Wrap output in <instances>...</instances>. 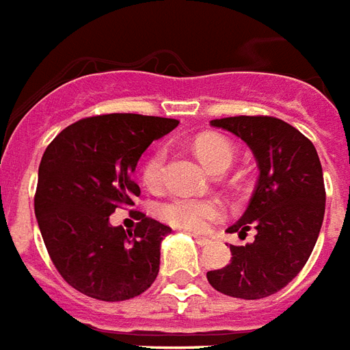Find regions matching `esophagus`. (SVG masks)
I'll use <instances>...</instances> for the list:
<instances>
[{"label": "esophagus", "mask_w": 350, "mask_h": 350, "mask_svg": "<svg viewBox=\"0 0 350 350\" xmlns=\"http://www.w3.org/2000/svg\"><path fill=\"white\" fill-rule=\"evenodd\" d=\"M193 239H196V242H198L200 246H206V244H211V239H206V237H200V234H193Z\"/></svg>", "instance_id": "obj_1"}]
</instances>
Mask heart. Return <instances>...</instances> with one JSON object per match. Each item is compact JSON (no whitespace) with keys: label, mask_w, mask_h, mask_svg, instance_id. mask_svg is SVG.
Segmentation results:
<instances>
[{"label":"heart","mask_w":350,"mask_h":350,"mask_svg":"<svg viewBox=\"0 0 350 350\" xmlns=\"http://www.w3.org/2000/svg\"><path fill=\"white\" fill-rule=\"evenodd\" d=\"M193 149L203 164L216 172L224 165L231 164L233 160V145L226 137L218 134H203L193 142ZM165 152L162 149L154 150L142 167V180L150 190L162 185L164 178ZM160 218L173 228L192 231V233H205L214 221L224 216V206L214 200H201V198H188L177 196L172 198L158 208Z\"/></svg>","instance_id":"b5f03b06"}]
</instances>
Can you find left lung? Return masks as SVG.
<instances>
[{
  "instance_id": "left-lung-1",
  "label": "left lung",
  "mask_w": 350,
  "mask_h": 350,
  "mask_svg": "<svg viewBox=\"0 0 350 350\" xmlns=\"http://www.w3.org/2000/svg\"><path fill=\"white\" fill-rule=\"evenodd\" d=\"M211 124L248 145L259 177L248 208L228 229L242 239L256 229V241L231 244V262L206 272V280L228 297H270L304 269L317 242L326 201L321 160L302 132L276 117H226Z\"/></svg>"
}]
</instances>
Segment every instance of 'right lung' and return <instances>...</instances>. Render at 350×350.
<instances>
[{
  "label": "right lung",
  "mask_w": 350,
  "mask_h": 350,
  "mask_svg": "<svg viewBox=\"0 0 350 350\" xmlns=\"http://www.w3.org/2000/svg\"><path fill=\"white\" fill-rule=\"evenodd\" d=\"M177 124V119L137 113L85 117L46 147L35 216L50 259L70 287L119 302L142 295L157 280L160 244L172 228L137 213L132 233L113 228L109 214L134 205L137 160Z\"/></svg>",
  "instance_id": "add662e5"
}]
</instances>
